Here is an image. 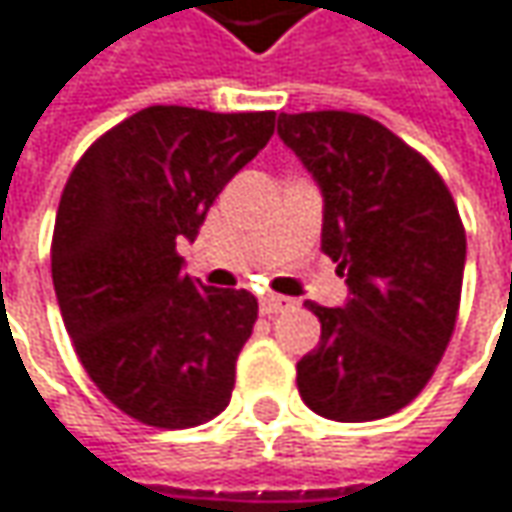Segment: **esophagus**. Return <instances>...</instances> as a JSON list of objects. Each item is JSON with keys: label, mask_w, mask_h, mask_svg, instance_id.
Masks as SVG:
<instances>
[{"label": "esophagus", "mask_w": 512, "mask_h": 512, "mask_svg": "<svg viewBox=\"0 0 512 512\" xmlns=\"http://www.w3.org/2000/svg\"><path fill=\"white\" fill-rule=\"evenodd\" d=\"M286 307H289V298H284V295H263L260 298V313L263 316H278V313H284Z\"/></svg>", "instance_id": "34e87169"}]
</instances>
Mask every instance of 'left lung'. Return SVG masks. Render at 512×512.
Segmentation results:
<instances>
[{
	"mask_svg": "<svg viewBox=\"0 0 512 512\" xmlns=\"http://www.w3.org/2000/svg\"><path fill=\"white\" fill-rule=\"evenodd\" d=\"M278 136L316 176L321 249L350 289L336 310L304 304L321 339L298 362V394L327 420L388 417L426 388L458 321V205L429 159L368 115L281 112Z\"/></svg>",
	"mask_w": 512,
	"mask_h": 512,
	"instance_id": "8db88e82",
	"label": "left lung"
}]
</instances>
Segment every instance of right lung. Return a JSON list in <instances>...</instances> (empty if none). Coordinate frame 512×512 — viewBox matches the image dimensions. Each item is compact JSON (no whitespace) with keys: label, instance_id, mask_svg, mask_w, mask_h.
Masks as SVG:
<instances>
[{"label":"right lung","instance_id":"1","mask_svg":"<svg viewBox=\"0 0 512 512\" xmlns=\"http://www.w3.org/2000/svg\"><path fill=\"white\" fill-rule=\"evenodd\" d=\"M275 133V112L147 106L72 170L51 237L63 324L89 379L156 429H191L231 400L257 298L182 272L176 246Z\"/></svg>","mask_w":512,"mask_h":512}]
</instances>
